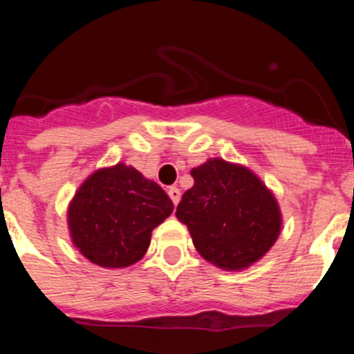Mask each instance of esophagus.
Masks as SVG:
<instances>
[{
	"instance_id": "obj_1",
	"label": "esophagus",
	"mask_w": 354,
	"mask_h": 354,
	"mask_svg": "<svg viewBox=\"0 0 354 354\" xmlns=\"http://www.w3.org/2000/svg\"><path fill=\"white\" fill-rule=\"evenodd\" d=\"M167 194H169L171 201H173V203H174V206H176V204L180 203V199H181V192H180V188H176V187H171L169 190H167Z\"/></svg>"
}]
</instances>
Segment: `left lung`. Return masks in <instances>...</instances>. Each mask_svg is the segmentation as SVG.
Returning <instances> with one entry per match:
<instances>
[{"label":"left lung","mask_w":354,"mask_h":354,"mask_svg":"<svg viewBox=\"0 0 354 354\" xmlns=\"http://www.w3.org/2000/svg\"><path fill=\"white\" fill-rule=\"evenodd\" d=\"M194 187L176 207L199 255L229 272L252 267L281 234L283 214L269 187L243 164L207 158L190 171Z\"/></svg>","instance_id":"8db88e82"}]
</instances>
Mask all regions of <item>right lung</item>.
Segmentation results:
<instances>
[{"instance_id":"1","label":"right lung","mask_w":354,"mask_h":354,"mask_svg":"<svg viewBox=\"0 0 354 354\" xmlns=\"http://www.w3.org/2000/svg\"><path fill=\"white\" fill-rule=\"evenodd\" d=\"M173 207L169 196L132 166L99 167L69 201V237L88 262L124 269L143 259L151 230Z\"/></svg>"}]
</instances>
